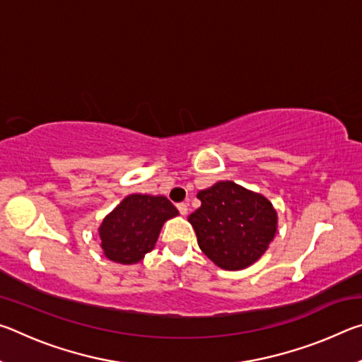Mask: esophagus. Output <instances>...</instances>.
Segmentation results:
<instances>
[{
  "mask_svg": "<svg viewBox=\"0 0 362 362\" xmlns=\"http://www.w3.org/2000/svg\"><path fill=\"white\" fill-rule=\"evenodd\" d=\"M177 209H179L182 216H185V214L188 212V206L185 203H179V204H177Z\"/></svg>",
  "mask_w": 362,
  "mask_h": 362,
  "instance_id": "1",
  "label": "esophagus"
}]
</instances>
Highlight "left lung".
Segmentation results:
<instances>
[{"label":"left lung","instance_id":"obj_1","mask_svg":"<svg viewBox=\"0 0 362 362\" xmlns=\"http://www.w3.org/2000/svg\"><path fill=\"white\" fill-rule=\"evenodd\" d=\"M201 207L188 217L203 252L223 269L252 265L276 233V211L259 193L218 182L198 193Z\"/></svg>","mask_w":362,"mask_h":362}]
</instances>
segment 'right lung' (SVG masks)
I'll return each mask as SVG.
<instances>
[{"label": "right lung", "instance_id": "right-lung-1", "mask_svg": "<svg viewBox=\"0 0 362 362\" xmlns=\"http://www.w3.org/2000/svg\"><path fill=\"white\" fill-rule=\"evenodd\" d=\"M179 211L164 196L129 194L103 218L99 228L107 259L131 265L155 247L166 220Z\"/></svg>", "mask_w": 362, "mask_h": 362}]
</instances>
